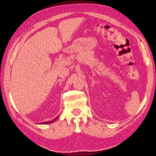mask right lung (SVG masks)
I'll return each mask as SVG.
<instances>
[{
  "label": "right lung",
  "mask_w": 156,
  "mask_h": 156,
  "mask_svg": "<svg viewBox=\"0 0 156 156\" xmlns=\"http://www.w3.org/2000/svg\"><path fill=\"white\" fill-rule=\"evenodd\" d=\"M58 118V117H56V118H55L54 120H53L52 121H49V122H42V123H41V124H49V123H52V122H54V121L56 120Z\"/></svg>",
  "instance_id": "obj_1"
}]
</instances>
